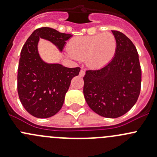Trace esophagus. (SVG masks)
<instances>
[{
    "label": "esophagus",
    "mask_w": 157,
    "mask_h": 157,
    "mask_svg": "<svg viewBox=\"0 0 157 157\" xmlns=\"http://www.w3.org/2000/svg\"><path fill=\"white\" fill-rule=\"evenodd\" d=\"M85 74V71H83V70H81V71H80V74H79V75L80 76V77H83Z\"/></svg>",
    "instance_id": "esophagus-1"
}]
</instances>
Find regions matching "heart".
<instances>
[{
    "mask_svg": "<svg viewBox=\"0 0 157 157\" xmlns=\"http://www.w3.org/2000/svg\"><path fill=\"white\" fill-rule=\"evenodd\" d=\"M116 50L115 36L109 33L93 36H76L69 41L67 57L74 61L85 59L90 68L98 69L107 65Z\"/></svg>",
    "mask_w": 157,
    "mask_h": 157,
    "instance_id": "obj_1",
    "label": "heart"
}]
</instances>
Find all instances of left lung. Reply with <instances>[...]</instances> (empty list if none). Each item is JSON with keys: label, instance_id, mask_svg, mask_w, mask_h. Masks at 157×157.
<instances>
[{"label": "left lung", "instance_id": "obj_1", "mask_svg": "<svg viewBox=\"0 0 157 157\" xmlns=\"http://www.w3.org/2000/svg\"><path fill=\"white\" fill-rule=\"evenodd\" d=\"M113 59L98 70L86 71L83 95L90 108L105 118H115L127 113L137 102L141 85V70L136 47L118 31Z\"/></svg>", "mask_w": 157, "mask_h": 157}]
</instances>
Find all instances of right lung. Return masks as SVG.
Returning a JSON list of instances; mask_svg holds the SVG:
<instances>
[{
  "label": "right lung",
  "mask_w": 157,
  "mask_h": 157,
  "mask_svg": "<svg viewBox=\"0 0 157 157\" xmlns=\"http://www.w3.org/2000/svg\"><path fill=\"white\" fill-rule=\"evenodd\" d=\"M72 35L49 27L35 30L28 38L20 53L17 75L19 98L33 116L46 118L58 113L64 104L66 93L80 67H64L58 63H47L38 51L39 39L52 42L60 52Z\"/></svg>",
  "instance_id": "add662e5"
}]
</instances>
